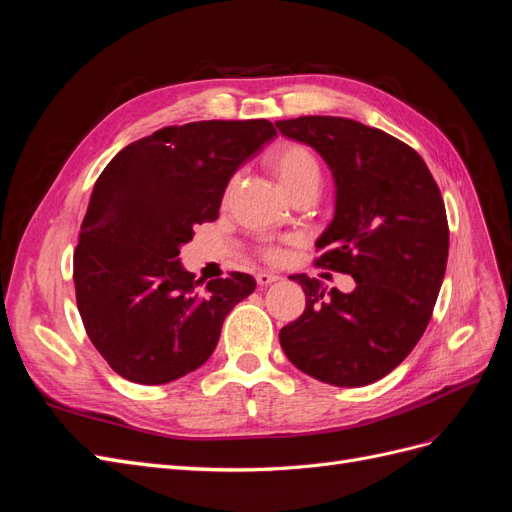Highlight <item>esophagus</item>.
<instances>
[{
	"mask_svg": "<svg viewBox=\"0 0 512 512\" xmlns=\"http://www.w3.org/2000/svg\"><path fill=\"white\" fill-rule=\"evenodd\" d=\"M280 280H282V277L275 275V273H267V271L256 273V284H258V286H269V284L280 282Z\"/></svg>",
	"mask_w": 512,
	"mask_h": 512,
	"instance_id": "1",
	"label": "esophagus"
}]
</instances>
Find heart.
<instances>
[{
	"label": "heart",
	"mask_w": 512,
	"mask_h": 512,
	"mask_svg": "<svg viewBox=\"0 0 512 512\" xmlns=\"http://www.w3.org/2000/svg\"><path fill=\"white\" fill-rule=\"evenodd\" d=\"M262 162H265L267 170L288 198H292L294 194H299L303 190H318L320 177H322L320 164H318L316 153L307 145L294 143V141L275 143L273 147L267 149ZM262 256L275 262L280 260V250H275V247H265V250H262Z\"/></svg>",
	"instance_id": "b5f03b06"
}]
</instances>
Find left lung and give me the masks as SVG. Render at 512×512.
Returning <instances> with one entry per match:
<instances>
[{"label":"left lung","mask_w":512,"mask_h":512,"mask_svg":"<svg viewBox=\"0 0 512 512\" xmlns=\"http://www.w3.org/2000/svg\"><path fill=\"white\" fill-rule=\"evenodd\" d=\"M314 147L335 177V218L316 243L318 267L352 275L331 288L305 273V312L280 331L294 367L333 386H365L393 371L423 337L444 280L448 222L436 179L399 138L346 117L275 123Z\"/></svg>","instance_id":"1"}]
</instances>
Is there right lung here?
Listing matches in <instances>:
<instances>
[{
	"mask_svg": "<svg viewBox=\"0 0 512 512\" xmlns=\"http://www.w3.org/2000/svg\"><path fill=\"white\" fill-rule=\"evenodd\" d=\"M267 119L192 121L123 147L96 181L74 250L76 305L115 374L166 384L203 365L222 322L256 288L230 271L203 284L179 245L218 220L232 173L275 136Z\"/></svg>",
	"mask_w": 512,
	"mask_h": 512,
	"instance_id": "right-lung-1",
	"label": "right lung"
}]
</instances>
